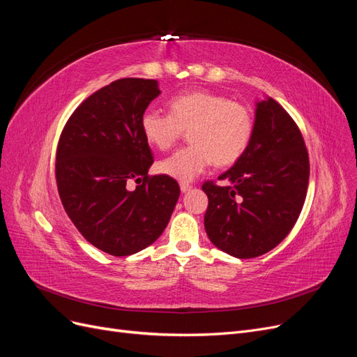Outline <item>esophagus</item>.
<instances>
[{
	"instance_id": "1",
	"label": "esophagus",
	"mask_w": 357,
	"mask_h": 357,
	"mask_svg": "<svg viewBox=\"0 0 357 357\" xmlns=\"http://www.w3.org/2000/svg\"><path fill=\"white\" fill-rule=\"evenodd\" d=\"M192 189V185H190V183H188V181H181L180 183V190L183 192V193H185V192H189Z\"/></svg>"
}]
</instances>
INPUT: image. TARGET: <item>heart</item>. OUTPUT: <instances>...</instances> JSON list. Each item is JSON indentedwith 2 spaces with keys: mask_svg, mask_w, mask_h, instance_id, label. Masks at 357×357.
Listing matches in <instances>:
<instances>
[{
  "mask_svg": "<svg viewBox=\"0 0 357 357\" xmlns=\"http://www.w3.org/2000/svg\"><path fill=\"white\" fill-rule=\"evenodd\" d=\"M169 113L147 110L142 131L147 142L168 150L188 132L190 144L159 160L158 169L171 178L190 181L207 169L235 164L250 146L255 119L247 105L211 91H190L172 96Z\"/></svg>",
  "mask_w": 357,
  "mask_h": 357,
  "instance_id": "1",
  "label": "heart"
}]
</instances>
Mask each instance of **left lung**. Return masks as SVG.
I'll return each instance as SVG.
<instances>
[{"mask_svg":"<svg viewBox=\"0 0 357 357\" xmlns=\"http://www.w3.org/2000/svg\"><path fill=\"white\" fill-rule=\"evenodd\" d=\"M310 159L304 137L275 100L257 102L245 153L218 178L207 180L204 226L210 241L240 259L273 250L294 228L307 197Z\"/></svg>","mask_w":357,"mask_h":357,"instance_id":"left-lung-1","label":"left lung"}]
</instances>
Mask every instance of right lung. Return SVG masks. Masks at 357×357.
<instances>
[{"instance_id":"1","label":"right lung","mask_w":357,"mask_h":357,"mask_svg":"<svg viewBox=\"0 0 357 357\" xmlns=\"http://www.w3.org/2000/svg\"><path fill=\"white\" fill-rule=\"evenodd\" d=\"M160 93L152 79H119L88 96L63 126L55 162L61 202L77 231L100 250L129 256L164 232L178 183L149 176L152 150L142 116ZM129 179L142 181L134 191Z\"/></svg>"}]
</instances>
